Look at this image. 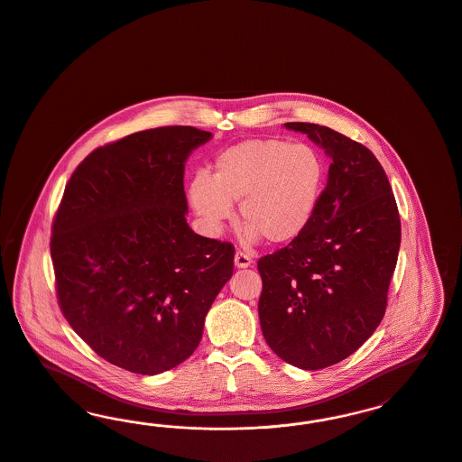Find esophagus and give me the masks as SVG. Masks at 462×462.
<instances>
[{"label":"esophagus","mask_w":462,"mask_h":462,"mask_svg":"<svg viewBox=\"0 0 462 462\" xmlns=\"http://www.w3.org/2000/svg\"><path fill=\"white\" fill-rule=\"evenodd\" d=\"M234 263H236V266H237V268H249V266L253 264V258H251L249 254L237 253V254H236V258H234Z\"/></svg>","instance_id":"esophagus-1"}]
</instances>
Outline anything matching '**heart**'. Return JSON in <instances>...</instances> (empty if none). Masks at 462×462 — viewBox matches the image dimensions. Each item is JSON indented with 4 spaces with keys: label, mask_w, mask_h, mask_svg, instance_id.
<instances>
[{
    "label": "heart",
    "mask_w": 462,
    "mask_h": 462,
    "mask_svg": "<svg viewBox=\"0 0 462 462\" xmlns=\"http://www.w3.org/2000/svg\"><path fill=\"white\" fill-rule=\"evenodd\" d=\"M328 166L318 149L280 137L247 139L223 149L211 177L196 175L189 203L204 226L218 234L239 203L242 239L287 244L313 222L327 185Z\"/></svg>",
    "instance_id": "1"
}]
</instances>
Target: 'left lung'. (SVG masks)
Masks as SVG:
<instances>
[{
    "mask_svg": "<svg viewBox=\"0 0 462 462\" xmlns=\"http://www.w3.org/2000/svg\"><path fill=\"white\" fill-rule=\"evenodd\" d=\"M332 160L308 230L258 261L266 344L285 363L323 369L357 351L385 314L401 218L385 170L335 130L291 122Z\"/></svg>",
    "mask_w": 462,
    "mask_h": 462,
    "instance_id": "left-lung-1",
    "label": "left lung"
}]
</instances>
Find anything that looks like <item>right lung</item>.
<instances>
[{
  "label": "right lung",
  "mask_w": 462,
  "mask_h": 462,
  "mask_svg": "<svg viewBox=\"0 0 462 462\" xmlns=\"http://www.w3.org/2000/svg\"><path fill=\"white\" fill-rule=\"evenodd\" d=\"M211 132L158 127L97 148L65 187L51 259L63 316L111 365L179 366L234 273V245L185 220V162Z\"/></svg>",
  "instance_id": "obj_1"
}]
</instances>
